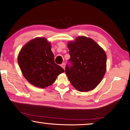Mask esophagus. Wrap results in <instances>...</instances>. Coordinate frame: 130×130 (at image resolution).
I'll list each match as a JSON object with an SVG mask.
<instances>
[{"label":"esophagus","instance_id":"obj_1","mask_svg":"<svg viewBox=\"0 0 130 130\" xmlns=\"http://www.w3.org/2000/svg\"><path fill=\"white\" fill-rule=\"evenodd\" d=\"M61 66H62V67L63 68V69L65 70V63H62V64H61Z\"/></svg>","mask_w":130,"mask_h":130}]
</instances>
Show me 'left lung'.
<instances>
[{
    "label": "left lung",
    "instance_id": "8db88e82",
    "mask_svg": "<svg viewBox=\"0 0 130 130\" xmlns=\"http://www.w3.org/2000/svg\"><path fill=\"white\" fill-rule=\"evenodd\" d=\"M67 46L70 65H66L65 72L71 84L80 92L94 89L106 72L105 51L93 40L85 36L78 37Z\"/></svg>",
    "mask_w": 130,
    "mask_h": 130
}]
</instances>
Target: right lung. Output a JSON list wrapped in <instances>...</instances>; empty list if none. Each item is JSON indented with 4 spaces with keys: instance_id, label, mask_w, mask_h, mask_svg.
Returning a JSON list of instances; mask_svg holds the SVG:
<instances>
[{
    "instance_id": "add662e5",
    "label": "right lung",
    "mask_w": 130,
    "mask_h": 130,
    "mask_svg": "<svg viewBox=\"0 0 130 130\" xmlns=\"http://www.w3.org/2000/svg\"><path fill=\"white\" fill-rule=\"evenodd\" d=\"M18 61L24 77L38 88L50 86L64 72L54 62L51 43L43 37L35 38L25 44L20 51Z\"/></svg>"
}]
</instances>
